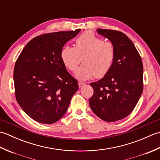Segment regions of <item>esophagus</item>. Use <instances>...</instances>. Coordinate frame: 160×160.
Wrapping results in <instances>:
<instances>
[{
  "mask_svg": "<svg viewBox=\"0 0 160 160\" xmlns=\"http://www.w3.org/2000/svg\"><path fill=\"white\" fill-rule=\"evenodd\" d=\"M84 84H85V83L82 82H78V86H79L80 88H82L84 85Z\"/></svg>",
  "mask_w": 160,
  "mask_h": 160,
  "instance_id": "34e87169",
  "label": "esophagus"
}]
</instances>
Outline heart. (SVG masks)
<instances>
[{
	"instance_id": "heart-1",
	"label": "heart",
	"mask_w": 160,
	"mask_h": 160,
	"mask_svg": "<svg viewBox=\"0 0 160 160\" xmlns=\"http://www.w3.org/2000/svg\"><path fill=\"white\" fill-rule=\"evenodd\" d=\"M82 55L84 64L76 71V78L81 80L90 79L93 76L102 78L113 66L114 45L109 41H104L92 32L87 31L76 39L75 47L65 45L60 53L64 64L71 71L77 69Z\"/></svg>"
}]
</instances>
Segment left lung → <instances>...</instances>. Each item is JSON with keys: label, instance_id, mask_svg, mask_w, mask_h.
Masks as SVG:
<instances>
[{"label": "left lung", "instance_id": "8db88e82", "mask_svg": "<svg viewBox=\"0 0 160 160\" xmlns=\"http://www.w3.org/2000/svg\"><path fill=\"white\" fill-rule=\"evenodd\" d=\"M113 43L115 58L106 76L90 85L93 95L89 99L91 110L106 122L122 120L130 114L143 91V64L134 44L116 30L97 29Z\"/></svg>", "mask_w": 160, "mask_h": 160}]
</instances>
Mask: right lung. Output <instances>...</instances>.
Instances as JSON below:
<instances>
[{
  "label": "right lung",
  "mask_w": 160,
  "mask_h": 160,
  "mask_svg": "<svg viewBox=\"0 0 160 160\" xmlns=\"http://www.w3.org/2000/svg\"><path fill=\"white\" fill-rule=\"evenodd\" d=\"M80 31L36 36L27 44L17 59L13 70L16 98L33 120L53 124L67 112L78 84L67 71L60 53L66 42Z\"/></svg>",
  "instance_id": "1"
}]
</instances>
